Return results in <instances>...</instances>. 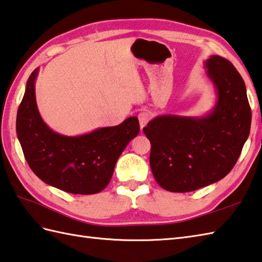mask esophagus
Masks as SVG:
<instances>
[{"instance_id": "obj_1", "label": "esophagus", "mask_w": 262, "mask_h": 262, "mask_svg": "<svg viewBox=\"0 0 262 262\" xmlns=\"http://www.w3.org/2000/svg\"><path fill=\"white\" fill-rule=\"evenodd\" d=\"M138 119H139V123H140V127L142 129V127L146 126L148 122L150 121L151 115L148 112H141L138 115Z\"/></svg>"}]
</instances>
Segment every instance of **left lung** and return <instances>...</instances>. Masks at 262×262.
I'll return each instance as SVG.
<instances>
[{
	"label": "left lung",
	"mask_w": 262,
	"mask_h": 262,
	"mask_svg": "<svg viewBox=\"0 0 262 262\" xmlns=\"http://www.w3.org/2000/svg\"><path fill=\"white\" fill-rule=\"evenodd\" d=\"M217 101L204 116L158 115L143 132L151 143L150 168L162 188L193 191L224 178L239 159L251 126L246 84L220 56L204 62Z\"/></svg>",
	"instance_id": "8db88e82"
}]
</instances>
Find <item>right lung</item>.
I'll list each match as a JSON object with an SVG mask.
<instances>
[{
  "label": "right lung",
  "mask_w": 262,
  "mask_h": 262,
  "mask_svg": "<svg viewBox=\"0 0 262 262\" xmlns=\"http://www.w3.org/2000/svg\"><path fill=\"white\" fill-rule=\"evenodd\" d=\"M38 72L36 68L29 77L16 114V135L29 167L42 182L67 193H100L111 180L119 157L140 131L138 118L77 137L59 135L38 111Z\"/></svg>",
  "instance_id": "obj_1"
}]
</instances>
